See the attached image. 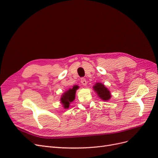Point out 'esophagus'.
I'll return each instance as SVG.
<instances>
[{
    "label": "esophagus",
    "instance_id": "1",
    "mask_svg": "<svg viewBox=\"0 0 158 158\" xmlns=\"http://www.w3.org/2000/svg\"><path fill=\"white\" fill-rule=\"evenodd\" d=\"M81 83H82V84L83 85H86V84H87V81H86V80H85V78H82L81 79Z\"/></svg>",
    "mask_w": 158,
    "mask_h": 158
}]
</instances>
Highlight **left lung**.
<instances>
[{"instance_id":"obj_1","label":"left lung","mask_w":158,"mask_h":158,"mask_svg":"<svg viewBox=\"0 0 158 158\" xmlns=\"http://www.w3.org/2000/svg\"><path fill=\"white\" fill-rule=\"evenodd\" d=\"M95 92L98 95V96L103 101H107L111 97L110 91L102 83H96L93 87Z\"/></svg>"}]
</instances>
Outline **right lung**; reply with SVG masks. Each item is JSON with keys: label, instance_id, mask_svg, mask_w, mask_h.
Listing matches in <instances>:
<instances>
[{"label": "right lung", "instance_id": "add662e5", "mask_svg": "<svg viewBox=\"0 0 158 158\" xmlns=\"http://www.w3.org/2000/svg\"><path fill=\"white\" fill-rule=\"evenodd\" d=\"M78 89V85H74L73 88L69 89L62 95L60 98L61 103L64 109H68L69 107L70 103L73 102L75 99V94L76 89Z\"/></svg>", "mask_w": 158, "mask_h": 158}]
</instances>
